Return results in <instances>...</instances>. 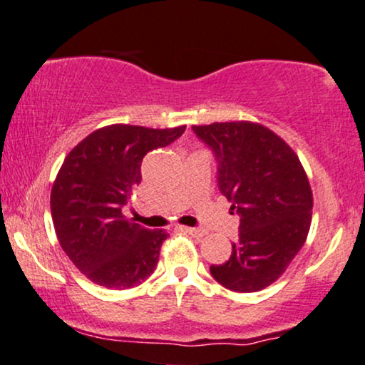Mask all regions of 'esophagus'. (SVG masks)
I'll use <instances>...</instances> for the list:
<instances>
[{
	"label": "esophagus",
	"mask_w": 365,
	"mask_h": 365,
	"mask_svg": "<svg viewBox=\"0 0 365 365\" xmlns=\"http://www.w3.org/2000/svg\"><path fill=\"white\" fill-rule=\"evenodd\" d=\"M180 228H182L183 232L190 233V235H193V237H203V235H205V230H202V228H195V227H180Z\"/></svg>",
	"instance_id": "obj_1"
}]
</instances>
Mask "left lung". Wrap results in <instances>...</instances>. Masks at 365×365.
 Returning <instances> with one entry per match:
<instances>
[{
	"instance_id": "left-lung-1",
	"label": "left lung",
	"mask_w": 365,
	"mask_h": 365,
	"mask_svg": "<svg viewBox=\"0 0 365 365\" xmlns=\"http://www.w3.org/2000/svg\"><path fill=\"white\" fill-rule=\"evenodd\" d=\"M215 153L218 190L239 213V239L213 279L233 292L269 287L307 240L314 198L297 153L272 130L252 121L193 125Z\"/></svg>"
}]
</instances>
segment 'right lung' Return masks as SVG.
<instances>
[{"label":"right lung","mask_w":365,"mask_h":365,"mask_svg":"<svg viewBox=\"0 0 365 365\" xmlns=\"http://www.w3.org/2000/svg\"><path fill=\"white\" fill-rule=\"evenodd\" d=\"M185 132L137 125L95 130L66 155L51 188V218L78 270L108 289H130L153 274L165 230L128 220L121 208L142 182L143 157Z\"/></svg>","instance_id":"obj_1"}]
</instances>
